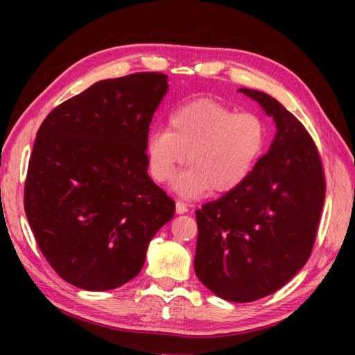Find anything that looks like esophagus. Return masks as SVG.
Wrapping results in <instances>:
<instances>
[{"mask_svg": "<svg viewBox=\"0 0 355 355\" xmlns=\"http://www.w3.org/2000/svg\"><path fill=\"white\" fill-rule=\"evenodd\" d=\"M175 208H177V213L178 214H184V213H188V205H186L184 202H182V200H177V203H175Z\"/></svg>", "mask_w": 355, "mask_h": 355, "instance_id": "esophagus-1", "label": "esophagus"}]
</instances>
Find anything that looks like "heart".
<instances>
[{"instance_id":"heart-1","label":"heart","mask_w":355,"mask_h":355,"mask_svg":"<svg viewBox=\"0 0 355 355\" xmlns=\"http://www.w3.org/2000/svg\"><path fill=\"white\" fill-rule=\"evenodd\" d=\"M269 128L257 112H236L220 101L200 98L173 110L167 128L150 131L146 156L150 175L167 183L184 163L189 169L173 184L184 197L208 189L228 192L254 171L266 148Z\"/></svg>"}]
</instances>
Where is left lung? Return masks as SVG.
<instances>
[{
	"label": "left lung",
	"instance_id": "obj_1",
	"mask_svg": "<svg viewBox=\"0 0 355 355\" xmlns=\"http://www.w3.org/2000/svg\"><path fill=\"white\" fill-rule=\"evenodd\" d=\"M274 119L277 133L238 188L196 211L194 269L230 302L275 293L307 263L320 224L326 180L307 130L271 95L239 89Z\"/></svg>",
	"mask_w": 355,
	"mask_h": 355
}]
</instances>
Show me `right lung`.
I'll return each mask as SVG.
<instances>
[{
  "instance_id": "1",
  "label": "right lung",
  "mask_w": 355,
  "mask_h": 355,
  "mask_svg": "<svg viewBox=\"0 0 355 355\" xmlns=\"http://www.w3.org/2000/svg\"><path fill=\"white\" fill-rule=\"evenodd\" d=\"M167 76L142 71L92 84L42 122L25 182L35 243L59 277L87 291L141 272L175 202L148 177L146 141Z\"/></svg>"
}]
</instances>
